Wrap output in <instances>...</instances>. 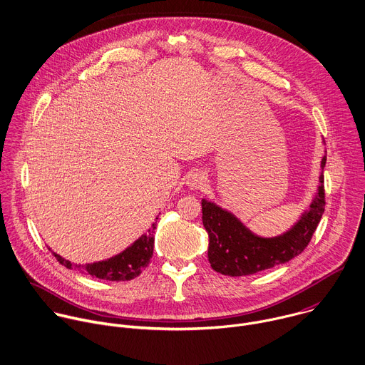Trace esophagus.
Listing matches in <instances>:
<instances>
[{
	"instance_id": "1",
	"label": "esophagus",
	"mask_w": 365,
	"mask_h": 365,
	"mask_svg": "<svg viewBox=\"0 0 365 365\" xmlns=\"http://www.w3.org/2000/svg\"><path fill=\"white\" fill-rule=\"evenodd\" d=\"M205 181H207V177H205V174L202 173V171H192L188 177H187V184H188V187L191 188V190H198V188H201L204 184H205Z\"/></svg>"
}]
</instances>
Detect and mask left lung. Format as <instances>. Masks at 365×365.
Segmentation results:
<instances>
[{"label": "left lung", "mask_w": 365, "mask_h": 365, "mask_svg": "<svg viewBox=\"0 0 365 365\" xmlns=\"http://www.w3.org/2000/svg\"><path fill=\"white\" fill-rule=\"evenodd\" d=\"M322 158L321 167H325ZM309 210L284 235L261 238L247 230L232 214L202 200V224L210 237L208 259L217 272L230 277L255 274L299 255L309 244L325 210L324 175Z\"/></svg>", "instance_id": "left-lung-1"}]
</instances>
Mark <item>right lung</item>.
<instances>
[{
    "mask_svg": "<svg viewBox=\"0 0 365 365\" xmlns=\"http://www.w3.org/2000/svg\"><path fill=\"white\" fill-rule=\"evenodd\" d=\"M158 220V217H157ZM157 228V221L151 225L147 234H143L131 247H128L121 254L101 262L87 264V265H76V269L80 272L90 274L93 277L110 281H130L140 275L143 269L150 264L154 251V232ZM57 261L67 268H73L74 264L61 258L56 252H53Z\"/></svg>",
    "mask_w": 365,
    "mask_h": 365,
    "instance_id": "1",
    "label": "right lung"
}]
</instances>
